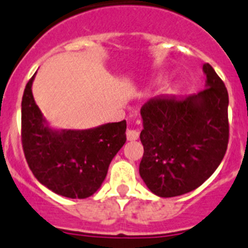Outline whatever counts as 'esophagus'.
I'll return each instance as SVG.
<instances>
[{"instance_id": "esophagus-1", "label": "esophagus", "mask_w": 248, "mask_h": 248, "mask_svg": "<svg viewBox=\"0 0 248 248\" xmlns=\"http://www.w3.org/2000/svg\"><path fill=\"white\" fill-rule=\"evenodd\" d=\"M126 137L128 140H137L139 138V132L134 128H128L126 132Z\"/></svg>"}]
</instances>
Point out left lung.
Returning a JSON list of instances; mask_svg holds the SVG:
<instances>
[{"label":"left lung","mask_w":248,"mask_h":248,"mask_svg":"<svg viewBox=\"0 0 248 248\" xmlns=\"http://www.w3.org/2000/svg\"><path fill=\"white\" fill-rule=\"evenodd\" d=\"M206 89L186 98L155 97L140 109L141 179L156 196H181L216 170L229 141L228 91L209 63Z\"/></svg>","instance_id":"obj_1"}]
</instances>
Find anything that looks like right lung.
Wrapping results in <instances>:
<instances>
[{
	"mask_svg": "<svg viewBox=\"0 0 248 248\" xmlns=\"http://www.w3.org/2000/svg\"><path fill=\"white\" fill-rule=\"evenodd\" d=\"M29 80L21 101V144L34 177L56 194L72 199L92 196L109 164L126 142V121L86 131L56 132L44 124Z\"/></svg>",
	"mask_w": 248,
	"mask_h": 248,
	"instance_id": "add662e5",
	"label": "right lung"
}]
</instances>
